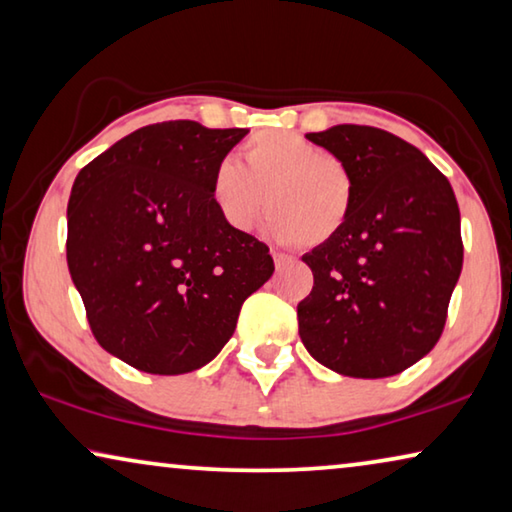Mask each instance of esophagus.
Segmentation results:
<instances>
[{
	"label": "esophagus",
	"instance_id": "34e87169",
	"mask_svg": "<svg viewBox=\"0 0 512 512\" xmlns=\"http://www.w3.org/2000/svg\"><path fill=\"white\" fill-rule=\"evenodd\" d=\"M273 262H276V269H282V266H287L289 262H292V257L285 253H273Z\"/></svg>",
	"mask_w": 512,
	"mask_h": 512
}]
</instances>
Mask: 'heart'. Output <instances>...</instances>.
<instances>
[{
    "label": "heart",
    "instance_id": "obj_1",
    "mask_svg": "<svg viewBox=\"0 0 512 512\" xmlns=\"http://www.w3.org/2000/svg\"><path fill=\"white\" fill-rule=\"evenodd\" d=\"M264 232L278 246L315 248L333 241L354 207V174L296 133L262 131L241 147V163L220 160L211 197L236 232L253 230L266 209Z\"/></svg>",
    "mask_w": 512,
    "mask_h": 512
}]
</instances>
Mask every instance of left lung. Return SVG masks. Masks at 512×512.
<instances>
[{
    "label": "left lung",
    "instance_id": "obj_1",
    "mask_svg": "<svg viewBox=\"0 0 512 512\" xmlns=\"http://www.w3.org/2000/svg\"><path fill=\"white\" fill-rule=\"evenodd\" d=\"M354 174L333 241L303 255L315 285L296 308L310 356L345 377L398 375L437 345L462 271L451 183L398 135L340 124L305 135Z\"/></svg>",
    "mask_w": 512,
    "mask_h": 512
}]
</instances>
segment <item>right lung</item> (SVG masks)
<instances>
[{
	"label": "right lung",
	"instance_id": "add662e5",
	"mask_svg": "<svg viewBox=\"0 0 512 512\" xmlns=\"http://www.w3.org/2000/svg\"><path fill=\"white\" fill-rule=\"evenodd\" d=\"M246 128L179 119L121 137L75 177L66 262L91 333L149 375H183L227 345L273 276L269 246L220 218L211 177Z\"/></svg>",
	"mask_w": 512,
	"mask_h": 512
}]
</instances>
